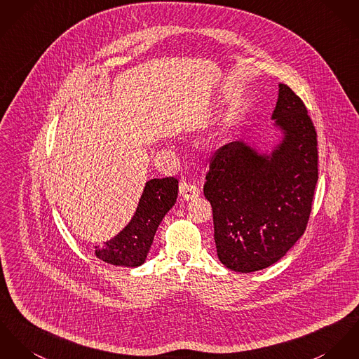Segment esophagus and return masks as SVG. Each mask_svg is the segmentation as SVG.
<instances>
[{"label":"esophagus","mask_w":359,"mask_h":359,"mask_svg":"<svg viewBox=\"0 0 359 359\" xmlns=\"http://www.w3.org/2000/svg\"><path fill=\"white\" fill-rule=\"evenodd\" d=\"M179 190H180L182 196H183L184 199H187V201L194 199V198H196V196L199 195L198 187L194 186L191 183H187V182H182L180 186H179Z\"/></svg>","instance_id":"obj_1"}]
</instances>
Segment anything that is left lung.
<instances>
[{
    "mask_svg": "<svg viewBox=\"0 0 359 359\" xmlns=\"http://www.w3.org/2000/svg\"><path fill=\"white\" fill-rule=\"evenodd\" d=\"M271 151L235 140L210 160L203 193L213 209L217 257L251 273L281 259L304 235L318 180L317 134L302 100L278 83Z\"/></svg>",
    "mask_w": 359,
    "mask_h": 359,
    "instance_id": "1",
    "label": "left lung"
}]
</instances>
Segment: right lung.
<instances>
[{
  "mask_svg": "<svg viewBox=\"0 0 359 359\" xmlns=\"http://www.w3.org/2000/svg\"><path fill=\"white\" fill-rule=\"evenodd\" d=\"M177 193L175 177L146 182L133 219L102 246H94L95 257L114 266L137 268L144 264L156 231L176 203Z\"/></svg>",
  "mask_w": 359,
  "mask_h": 359,
  "instance_id": "obj_1",
  "label": "right lung"
}]
</instances>
